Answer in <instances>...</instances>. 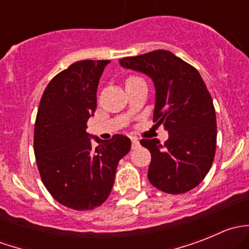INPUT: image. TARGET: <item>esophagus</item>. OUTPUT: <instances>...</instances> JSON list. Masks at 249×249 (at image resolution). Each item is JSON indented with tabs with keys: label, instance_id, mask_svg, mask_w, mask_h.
Returning <instances> with one entry per match:
<instances>
[{
	"label": "esophagus",
	"instance_id": "esophagus-1",
	"mask_svg": "<svg viewBox=\"0 0 249 249\" xmlns=\"http://www.w3.org/2000/svg\"><path fill=\"white\" fill-rule=\"evenodd\" d=\"M131 142H132V149H136V148L140 145V141L137 140L136 137H132Z\"/></svg>",
	"mask_w": 249,
	"mask_h": 249
}]
</instances>
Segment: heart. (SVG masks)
I'll return each mask as SVG.
<instances>
[{
  "mask_svg": "<svg viewBox=\"0 0 249 249\" xmlns=\"http://www.w3.org/2000/svg\"><path fill=\"white\" fill-rule=\"evenodd\" d=\"M136 79H140V77H137V76H130V77L126 78V82H125V83L134 82V80H136Z\"/></svg>",
  "mask_w": 249,
  "mask_h": 249,
  "instance_id": "heart-1",
  "label": "heart"
}]
</instances>
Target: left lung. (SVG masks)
I'll return each mask as SVG.
<instances>
[{
    "label": "left lung",
    "instance_id": "left-lung-1",
    "mask_svg": "<svg viewBox=\"0 0 249 249\" xmlns=\"http://www.w3.org/2000/svg\"><path fill=\"white\" fill-rule=\"evenodd\" d=\"M126 69L153 79L157 91L154 123L169 131L164 144L140 141L152 155L148 179L167 194H184L202 182L215 154L217 119L213 100L195 67L169 50L120 59Z\"/></svg>",
    "mask_w": 249,
    "mask_h": 249
}]
</instances>
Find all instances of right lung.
I'll use <instances>...</instances> for the list:
<instances>
[{"label":"right lung","instance_id":"obj_1","mask_svg":"<svg viewBox=\"0 0 249 249\" xmlns=\"http://www.w3.org/2000/svg\"><path fill=\"white\" fill-rule=\"evenodd\" d=\"M109 60H82L47 85L37 110L34 150L42 182L57 202L94 210L109 196L119 160L131 141L114 135L92 147L87 122L96 109L100 77Z\"/></svg>","mask_w":249,"mask_h":249}]
</instances>
